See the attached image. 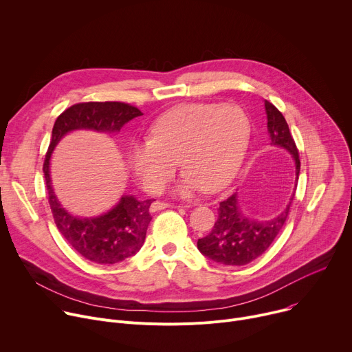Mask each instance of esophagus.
<instances>
[{
    "label": "esophagus",
    "mask_w": 352,
    "mask_h": 352,
    "mask_svg": "<svg viewBox=\"0 0 352 352\" xmlns=\"http://www.w3.org/2000/svg\"><path fill=\"white\" fill-rule=\"evenodd\" d=\"M170 204L168 203H164V201H153L149 207V211L151 212H156V211H161V210H165V208H169Z\"/></svg>",
    "instance_id": "1"
}]
</instances>
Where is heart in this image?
<instances>
[{"label":"heart","instance_id":"obj_1","mask_svg":"<svg viewBox=\"0 0 352 352\" xmlns=\"http://www.w3.org/2000/svg\"><path fill=\"white\" fill-rule=\"evenodd\" d=\"M252 134L248 113L238 104L188 103L161 116L149 140L130 148L129 161L140 183L158 192L170 180L177 160L184 169L180 196L203 187L214 192L238 173Z\"/></svg>","mask_w":352,"mask_h":352}]
</instances>
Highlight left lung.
<instances>
[{
  "instance_id": "obj_1",
  "label": "left lung",
  "mask_w": 352,
  "mask_h": 352,
  "mask_svg": "<svg viewBox=\"0 0 352 352\" xmlns=\"http://www.w3.org/2000/svg\"><path fill=\"white\" fill-rule=\"evenodd\" d=\"M265 113L271 144L281 145L292 153L296 176H299V153L285 117L268 100H265ZM294 196L281 215L267 222H258L242 212L238 194L233 192L219 203L218 219L208 235L199 239V250L208 258L225 265L249 264L260 257L277 238L289 214Z\"/></svg>"
}]
</instances>
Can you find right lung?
I'll return each instance as SVG.
<instances>
[{"label":"right lung","instance_id":"obj_1","mask_svg":"<svg viewBox=\"0 0 352 352\" xmlns=\"http://www.w3.org/2000/svg\"><path fill=\"white\" fill-rule=\"evenodd\" d=\"M141 110L124 102H82L65 109L54 123L50 145L46 153L43 172L49 192V204L54 222L69 246L89 261L116 264L134 256L144 245L153 199L137 200L133 196L122 197L111 211L98 218H75L57 201L50 182V156L57 142L72 130L89 129L116 133Z\"/></svg>","mask_w":352,"mask_h":352}]
</instances>
